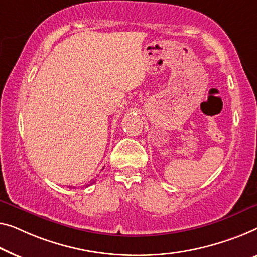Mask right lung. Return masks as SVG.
<instances>
[{
    "mask_svg": "<svg viewBox=\"0 0 257 257\" xmlns=\"http://www.w3.org/2000/svg\"><path fill=\"white\" fill-rule=\"evenodd\" d=\"M95 182V180H92V181L90 182V185H92V183H94ZM90 185H87V186H90Z\"/></svg>",
    "mask_w": 257,
    "mask_h": 257,
    "instance_id": "right-lung-1",
    "label": "right lung"
}]
</instances>
